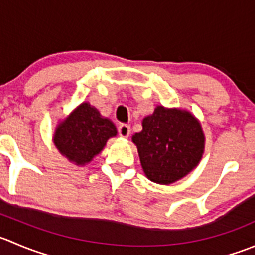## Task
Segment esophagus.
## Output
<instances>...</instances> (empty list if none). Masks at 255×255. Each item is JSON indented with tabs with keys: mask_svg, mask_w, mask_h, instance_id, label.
I'll list each match as a JSON object with an SVG mask.
<instances>
[{
	"mask_svg": "<svg viewBox=\"0 0 255 255\" xmlns=\"http://www.w3.org/2000/svg\"><path fill=\"white\" fill-rule=\"evenodd\" d=\"M118 134L123 138L129 137L130 134V126L127 125V123H122V125L118 127Z\"/></svg>",
	"mask_w": 255,
	"mask_h": 255,
	"instance_id": "1",
	"label": "esophagus"
}]
</instances>
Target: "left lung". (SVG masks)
Segmentation results:
<instances>
[{
  "label": "left lung",
  "mask_w": 255,
  "mask_h": 255,
  "mask_svg": "<svg viewBox=\"0 0 255 255\" xmlns=\"http://www.w3.org/2000/svg\"><path fill=\"white\" fill-rule=\"evenodd\" d=\"M142 126V132L135 133L132 140L148 179L170 184L198 164L204 135L199 122L189 112L158 106Z\"/></svg>",
  "instance_id": "left-lung-1"
}]
</instances>
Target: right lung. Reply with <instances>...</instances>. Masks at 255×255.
<instances>
[{"mask_svg":"<svg viewBox=\"0 0 255 255\" xmlns=\"http://www.w3.org/2000/svg\"><path fill=\"white\" fill-rule=\"evenodd\" d=\"M116 134L117 129L110 120L101 117L88 103H82L57 127L54 144L71 162L82 165L91 162Z\"/></svg>","mask_w":255,"mask_h":255,"instance_id":"add662e5","label":"right lung"}]
</instances>
